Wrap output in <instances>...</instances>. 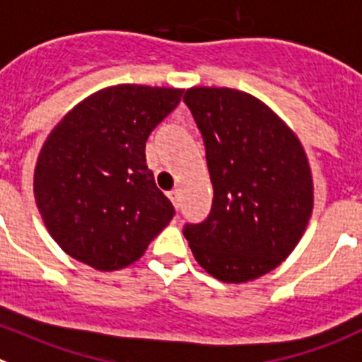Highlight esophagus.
Listing matches in <instances>:
<instances>
[{
  "instance_id": "1",
  "label": "esophagus",
  "mask_w": 362,
  "mask_h": 362,
  "mask_svg": "<svg viewBox=\"0 0 362 362\" xmlns=\"http://www.w3.org/2000/svg\"><path fill=\"white\" fill-rule=\"evenodd\" d=\"M168 198L171 200V204L175 205V209L180 207V193H178V189H173V191H169Z\"/></svg>"
}]
</instances>
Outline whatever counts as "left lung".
Wrapping results in <instances>:
<instances>
[{
  "label": "left lung",
  "instance_id": "obj_1",
  "mask_svg": "<svg viewBox=\"0 0 362 362\" xmlns=\"http://www.w3.org/2000/svg\"><path fill=\"white\" fill-rule=\"evenodd\" d=\"M184 103L205 146L209 216L185 223L200 267L226 283L267 274L294 250L310 220L314 185L298 136L269 106L233 88H189Z\"/></svg>",
  "mask_w": 362,
  "mask_h": 362
}]
</instances>
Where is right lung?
Masks as SVG:
<instances>
[{
	"label": "right lung",
	"instance_id": "right-lung-1",
	"mask_svg": "<svg viewBox=\"0 0 362 362\" xmlns=\"http://www.w3.org/2000/svg\"><path fill=\"white\" fill-rule=\"evenodd\" d=\"M180 97L175 88H104L52 129L35 164L34 197L68 256L104 272L124 269L171 221L175 207L144 151Z\"/></svg>",
	"mask_w": 362,
	"mask_h": 362
}]
</instances>
